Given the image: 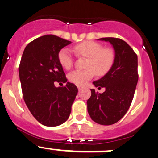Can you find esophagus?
<instances>
[{"label":"esophagus","mask_w":158,"mask_h":158,"mask_svg":"<svg viewBox=\"0 0 158 158\" xmlns=\"http://www.w3.org/2000/svg\"><path fill=\"white\" fill-rule=\"evenodd\" d=\"M82 88H83V87L81 86V85H77V89H78L79 91L81 90V89H82Z\"/></svg>","instance_id":"esophagus-1"}]
</instances>
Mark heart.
<instances>
[{
    "label": "heart",
    "instance_id": "heart-1",
    "mask_svg": "<svg viewBox=\"0 0 158 158\" xmlns=\"http://www.w3.org/2000/svg\"><path fill=\"white\" fill-rule=\"evenodd\" d=\"M78 56L88 58L84 70H75L68 75L72 83L81 85L91 80L94 73L104 75L110 70L114 62V52L110 48H102L100 43L93 41H85L75 47ZM58 59L62 67L69 69L74 63L73 56L69 50L63 48L58 52Z\"/></svg>",
    "mask_w": 158,
    "mask_h": 158
}]
</instances>
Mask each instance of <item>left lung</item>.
<instances>
[{"label": "left lung", "mask_w": 158, "mask_h": 158, "mask_svg": "<svg viewBox=\"0 0 158 158\" xmlns=\"http://www.w3.org/2000/svg\"><path fill=\"white\" fill-rule=\"evenodd\" d=\"M98 40L109 42L115 50L114 62L102 78L94 81L98 89L105 88L102 94L91 89L87 100L89 116L102 125H110L125 115L133 101L139 80L138 56L129 44L118 38L106 37Z\"/></svg>", "instance_id": "1"}]
</instances>
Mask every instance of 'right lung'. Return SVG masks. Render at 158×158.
Masks as SVG:
<instances>
[{
	"label": "right lung",
	"mask_w": 158,
	"mask_h": 158,
	"mask_svg": "<svg viewBox=\"0 0 158 158\" xmlns=\"http://www.w3.org/2000/svg\"><path fill=\"white\" fill-rule=\"evenodd\" d=\"M70 43L55 35H44L25 47L21 58L19 75L23 99L34 117L44 126L65 122L77 94V86L69 82L55 86V82L67 81L58 54Z\"/></svg>",
	"instance_id": "obj_1"
}]
</instances>
